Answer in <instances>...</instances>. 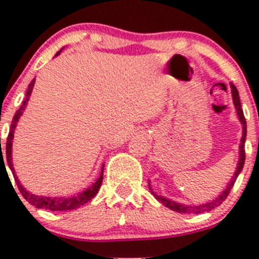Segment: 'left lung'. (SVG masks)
<instances>
[{
    "mask_svg": "<svg viewBox=\"0 0 259 259\" xmlns=\"http://www.w3.org/2000/svg\"><path fill=\"white\" fill-rule=\"evenodd\" d=\"M231 89H232V96H233V103L234 106H236V110H237V115L239 117V121L242 122L243 125V134H242V139H241V145H239V160L238 164H237V168H236V173L233 174L232 177L231 182L228 183V185L226 187V189L215 198V199L210 200V202L205 203V204H200V205H187V204H180V203L174 202V200L168 199L165 197H160V195L155 194L153 192V189L150 188V183H149V189H150L151 194L156 198L160 203H163L165 207H168L169 209L174 210V211H178V213H183V214H200V213H204V211H209L214 208H217L218 205H221L224 200L227 199V197L231 193V189L233 188L234 183H236L237 178L238 176L241 174L243 165H244V161H245V150H244V143H245V137H247V122H245V117L244 114H243L242 110V105H241V100H239V94L237 88L234 86V83L231 82Z\"/></svg>",
    "mask_w": 259,
    "mask_h": 259,
    "instance_id": "left-lung-1",
    "label": "left lung"
}]
</instances>
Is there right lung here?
Listing matches in <instances>:
<instances>
[{
	"label": "right lung",
	"instance_id": "right-lung-1",
	"mask_svg": "<svg viewBox=\"0 0 259 259\" xmlns=\"http://www.w3.org/2000/svg\"><path fill=\"white\" fill-rule=\"evenodd\" d=\"M61 51H62V49L60 50L59 52H57L56 56ZM33 85H35V80L31 81V83L28 85L27 91H26L25 100L22 101V105L20 106V109H18V110L16 111L14 119H12L11 129H10L9 137H7V142H6V160H7V164H9V168L11 169L12 174H14V178H15V182H16L17 187H18V190H20L21 194H22V197L25 198V199L27 200L30 204L35 205L36 208H40V209H46V210H51V211H65V210L77 209V208H80L81 205L86 204L89 200L93 199V198L96 195V193L99 192V189H100L101 183H103L104 165H103V169H101L100 177H99L98 180H96V182L94 183L91 187H89L88 189H85L83 192L79 193L77 195H74V197H67V198H65V197H60V198L44 197V195L31 194L28 190H26L25 188L22 187V184L20 183V180L17 179L16 173H15L14 164H12V140H14L15 127H16L18 119H20V116L22 115L23 110H25V108H26V105H27V101H28V99H30L31 93H32ZM0 159L4 160V156H2V149H1V158ZM4 164H5V161H4ZM5 168H6V166H5ZM7 176H9V174H7Z\"/></svg>",
	"mask_w": 259,
	"mask_h": 259
}]
</instances>
